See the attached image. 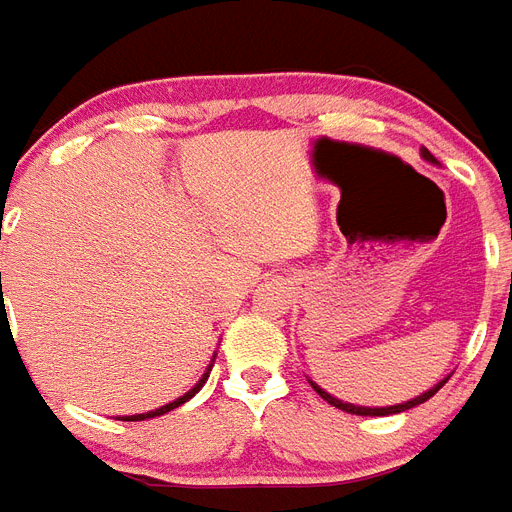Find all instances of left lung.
Instances as JSON below:
<instances>
[{"label":"left lung","instance_id":"1","mask_svg":"<svg viewBox=\"0 0 512 512\" xmlns=\"http://www.w3.org/2000/svg\"><path fill=\"white\" fill-rule=\"evenodd\" d=\"M422 156H425L428 162L436 164V159H433V154H430L428 148H422ZM446 380H449V377H444V380L438 382V385H433V388L425 390V393H420V396H414V398H409V401H404V404H393V406H358V404H348V401H342V398H335V396H332V393H327V390L321 388V385H316V382H313V380H311V385H313V390H316V393H319V396L324 398V401H327V404L337 406V409H342V412L361 414V417H388V414L406 412V409H412V406L425 404V401H428L430 396H436L438 388H441V385H444Z\"/></svg>","mask_w":512,"mask_h":512}]
</instances>
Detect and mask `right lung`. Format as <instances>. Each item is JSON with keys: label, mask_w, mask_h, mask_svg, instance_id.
<instances>
[{"label": "right lung", "mask_w": 512, "mask_h": 512, "mask_svg": "<svg viewBox=\"0 0 512 512\" xmlns=\"http://www.w3.org/2000/svg\"><path fill=\"white\" fill-rule=\"evenodd\" d=\"M0 276H2V273H0ZM215 356H217V353H215ZM215 356H212V361H209L207 372L201 374V377H199V382H196V385H193V388L188 390V393H183V396H180V398H175V401H170V404L159 406V409H151V412H143V414H127V417H119V420H127V422L151 420V417H159V414H167V412H172V409H177V406H180V404H185V401H188V398H193V396H196V393H199V390H201V385H204V382H207L209 372H212V364H215Z\"/></svg>", "instance_id": "add662e5"}]
</instances>
